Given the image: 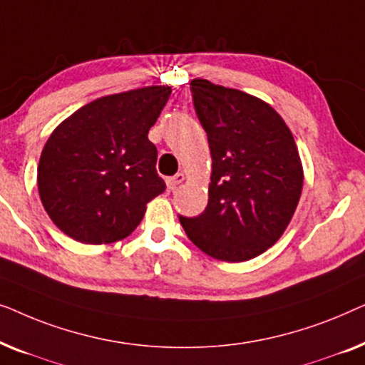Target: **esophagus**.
Masks as SVG:
<instances>
[{
  "label": "esophagus",
  "mask_w": 365,
  "mask_h": 365,
  "mask_svg": "<svg viewBox=\"0 0 365 365\" xmlns=\"http://www.w3.org/2000/svg\"><path fill=\"white\" fill-rule=\"evenodd\" d=\"M184 179H186V176H184L182 173H178L176 176L168 178V179H166V184H168V187H169V189H174V187L178 186V184H181V182L184 181Z\"/></svg>",
  "instance_id": "esophagus-1"
}]
</instances>
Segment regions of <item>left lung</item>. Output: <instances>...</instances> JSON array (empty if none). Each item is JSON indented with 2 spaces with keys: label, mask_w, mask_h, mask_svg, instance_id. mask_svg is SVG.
Listing matches in <instances>:
<instances>
[{
  "label": "left lung",
  "mask_w": 365,
  "mask_h": 365,
  "mask_svg": "<svg viewBox=\"0 0 365 365\" xmlns=\"http://www.w3.org/2000/svg\"><path fill=\"white\" fill-rule=\"evenodd\" d=\"M191 89L212 169L207 207L179 221L207 256L249 261L281 239L296 212L304 184L296 141L281 114L252 94L202 78Z\"/></svg>",
  "instance_id": "8db88e82"
}]
</instances>
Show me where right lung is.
Returning <instances> with one entry per match:
<instances>
[{
  "instance_id": "right-lung-1",
  "label": "right lung",
  "mask_w": 365,
  "mask_h": 365,
  "mask_svg": "<svg viewBox=\"0 0 365 365\" xmlns=\"http://www.w3.org/2000/svg\"><path fill=\"white\" fill-rule=\"evenodd\" d=\"M171 86H144L84 104L54 128L38 164V191L59 231L83 244L128 237L164 192L148 139Z\"/></svg>"
}]
</instances>
